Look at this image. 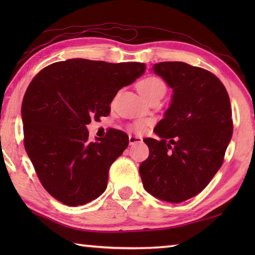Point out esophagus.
I'll return each mask as SVG.
<instances>
[{"mask_svg": "<svg viewBox=\"0 0 255 255\" xmlns=\"http://www.w3.org/2000/svg\"><path fill=\"white\" fill-rule=\"evenodd\" d=\"M141 141H143V138H141V137L132 136V135L129 136V145H130V146L139 144V143H141Z\"/></svg>", "mask_w": 255, "mask_h": 255, "instance_id": "obj_1", "label": "esophagus"}]
</instances>
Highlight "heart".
Segmentation results:
<instances>
[{"instance_id":"1","label":"heart","mask_w":255,"mask_h":255,"mask_svg":"<svg viewBox=\"0 0 255 255\" xmlns=\"http://www.w3.org/2000/svg\"><path fill=\"white\" fill-rule=\"evenodd\" d=\"M137 89L146 100L156 96V94L165 93V84H164V82L161 79H158L156 76L145 77V79H143L138 83ZM147 125L148 123L145 122V120H139V122H136L135 125H133L132 130L136 132L144 131L145 128L147 127Z\"/></svg>"}]
</instances>
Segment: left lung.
I'll return each mask as SVG.
<instances>
[{
  "label": "left lung",
  "instance_id": "8db88e82",
  "mask_svg": "<svg viewBox=\"0 0 255 255\" xmlns=\"http://www.w3.org/2000/svg\"><path fill=\"white\" fill-rule=\"evenodd\" d=\"M172 89L170 107L145 138L149 156L140 164L144 189L159 200L179 204L197 196L221 169L232 139L230 97L213 73L183 62L152 67Z\"/></svg>",
  "mask_w": 255,
  "mask_h": 255
}]
</instances>
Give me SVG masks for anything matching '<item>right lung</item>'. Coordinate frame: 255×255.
I'll list each match as a JSON object with an SVG mask.
<instances>
[{
  "label": "right lung",
  "mask_w": 255,
  "mask_h": 255,
  "mask_svg": "<svg viewBox=\"0 0 255 255\" xmlns=\"http://www.w3.org/2000/svg\"><path fill=\"white\" fill-rule=\"evenodd\" d=\"M145 70L143 63L73 58L34 76L21 107L24 148L42 187L55 199L75 207L105 192L110 165L129 139L112 129L91 141L86 125L109 116L117 92Z\"/></svg>",
  "instance_id": "right-lung-1"
}]
</instances>
